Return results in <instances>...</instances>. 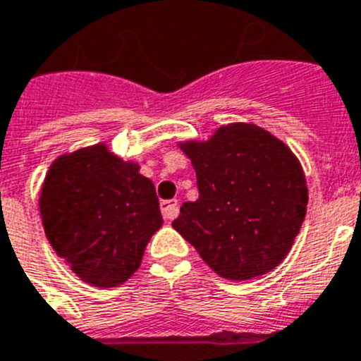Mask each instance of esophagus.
<instances>
[{
    "instance_id": "obj_1",
    "label": "esophagus",
    "mask_w": 361,
    "mask_h": 361,
    "mask_svg": "<svg viewBox=\"0 0 361 361\" xmlns=\"http://www.w3.org/2000/svg\"><path fill=\"white\" fill-rule=\"evenodd\" d=\"M160 210H162V215L168 221H173L178 215V204L177 201H162L160 202Z\"/></svg>"
}]
</instances>
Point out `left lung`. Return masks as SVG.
<instances>
[{
	"instance_id": "1",
	"label": "left lung",
	"mask_w": 361,
	"mask_h": 361,
	"mask_svg": "<svg viewBox=\"0 0 361 361\" xmlns=\"http://www.w3.org/2000/svg\"><path fill=\"white\" fill-rule=\"evenodd\" d=\"M178 147L192 160L199 199L184 202L175 230L221 277L243 281L276 269L290 252L309 202L290 147L246 122Z\"/></svg>"
}]
</instances>
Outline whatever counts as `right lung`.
<instances>
[{"label": "right lung", "instance_id": "right-lung-1", "mask_svg": "<svg viewBox=\"0 0 361 361\" xmlns=\"http://www.w3.org/2000/svg\"><path fill=\"white\" fill-rule=\"evenodd\" d=\"M39 215L54 252L82 281L102 288L137 272L162 226L153 183L137 162L122 160L106 144L52 162L39 190Z\"/></svg>", "mask_w": 361, "mask_h": 361}]
</instances>
